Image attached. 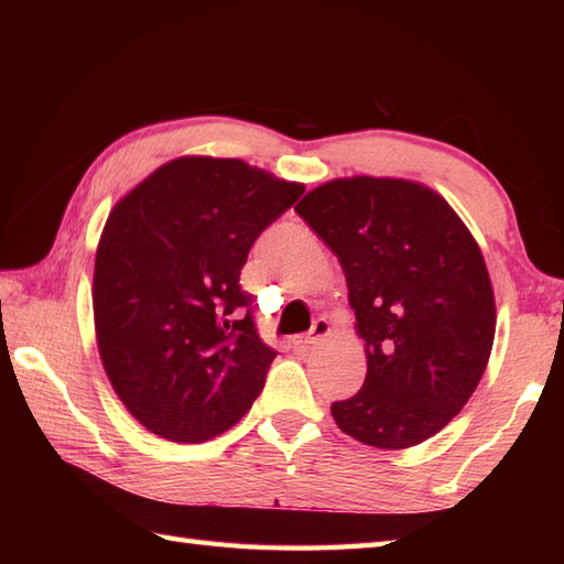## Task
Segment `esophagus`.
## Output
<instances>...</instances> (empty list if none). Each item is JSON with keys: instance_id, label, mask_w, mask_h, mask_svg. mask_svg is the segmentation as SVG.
Instances as JSON below:
<instances>
[{"instance_id": "esophagus-1", "label": "esophagus", "mask_w": 564, "mask_h": 564, "mask_svg": "<svg viewBox=\"0 0 564 564\" xmlns=\"http://www.w3.org/2000/svg\"><path fill=\"white\" fill-rule=\"evenodd\" d=\"M327 334H329V319L317 317V319L313 322V327H310V332L303 334V337H297L295 344H301V346H315V344H319L322 339H325Z\"/></svg>"}]
</instances>
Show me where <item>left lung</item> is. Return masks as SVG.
<instances>
[{
    "mask_svg": "<svg viewBox=\"0 0 564 564\" xmlns=\"http://www.w3.org/2000/svg\"><path fill=\"white\" fill-rule=\"evenodd\" d=\"M295 213L337 254L366 341L364 388L332 404L334 422L390 451L438 434L470 400L495 341V293L470 230L404 178H337Z\"/></svg>",
    "mask_w": 564,
    "mask_h": 564,
    "instance_id": "obj_1",
    "label": "left lung"
}]
</instances>
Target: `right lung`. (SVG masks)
I'll list each match as a JSON object with an SVG mask.
<instances>
[{"instance_id": "add662e5", "label": "right lung", "mask_w": 564, "mask_h": 564, "mask_svg": "<svg viewBox=\"0 0 564 564\" xmlns=\"http://www.w3.org/2000/svg\"><path fill=\"white\" fill-rule=\"evenodd\" d=\"M303 191L242 160L182 158L111 210L94 267L99 354L152 434L210 441L259 398L275 351L239 271Z\"/></svg>"}]
</instances>
